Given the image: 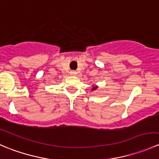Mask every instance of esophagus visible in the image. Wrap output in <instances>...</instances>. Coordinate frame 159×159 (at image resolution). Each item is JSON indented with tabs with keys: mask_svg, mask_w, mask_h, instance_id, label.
Instances as JSON below:
<instances>
[{
	"mask_svg": "<svg viewBox=\"0 0 159 159\" xmlns=\"http://www.w3.org/2000/svg\"><path fill=\"white\" fill-rule=\"evenodd\" d=\"M70 75H75L77 73H76V71H70Z\"/></svg>",
	"mask_w": 159,
	"mask_h": 159,
	"instance_id": "obj_1",
	"label": "esophagus"
}]
</instances>
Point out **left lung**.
Wrapping results in <instances>:
<instances>
[{"instance_id": "8db88e82", "label": "left lung", "mask_w": 159, "mask_h": 159, "mask_svg": "<svg viewBox=\"0 0 159 159\" xmlns=\"http://www.w3.org/2000/svg\"><path fill=\"white\" fill-rule=\"evenodd\" d=\"M98 89V85H93V87H92V89H91V91H96V90H97Z\"/></svg>"}]
</instances>
